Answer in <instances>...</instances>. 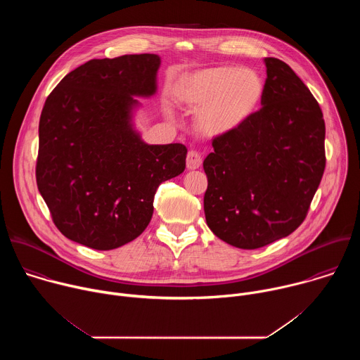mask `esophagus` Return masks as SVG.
Segmentation results:
<instances>
[{"label":"esophagus","instance_id":"34e87169","mask_svg":"<svg viewBox=\"0 0 360 360\" xmlns=\"http://www.w3.org/2000/svg\"><path fill=\"white\" fill-rule=\"evenodd\" d=\"M200 165H202V157L196 150H189L188 157H186V168L193 171V169L200 168Z\"/></svg>","mask_w":360,"mask_h":360}]
</instances>
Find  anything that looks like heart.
I'll use <instances>...</instances> for the list:
<instances>
[{"label": "heart", "instance_id": "obj_1", "mask_svg": "<svg viewBox=\"0 0 360 360\" xmlns=\"http://www.w3.org/2000/svg\"><path fill=\"white\" fill-rule=\"evenodd\" d=\"M172 94L181 105L198 108V131L217 138L236 131L256 112L265 94V82L250 68L219 65L182 75Z\"/></svg>", "mask_w": 360, "mask_h": 360}]
</instances>
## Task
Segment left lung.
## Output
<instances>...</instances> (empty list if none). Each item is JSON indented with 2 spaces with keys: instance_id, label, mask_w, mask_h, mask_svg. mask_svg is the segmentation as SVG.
<instances>
[{
  "instance_id": "8db88e82",
  "label": "left lung",
  "mask_w": 360,
  "mask_h": 360,
  "mask_svg": "<svg viewBox=\"0 0 360 360\" xmlns=\"http://www.w3.org/2000/svg\"><path fill=\"white\" fill-rule=\"evenodd\" d=\"M265 65L262 108L217 136L203 161L207 224L240 249L290 235L304 221L326 164L318 101L286 63L271 57Z\"/></svg>"
}]
</instances>
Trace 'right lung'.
<instances>
[{"label": "right lung", "mask_w": 360, "mask_h": 360, "mask_svg": "<svg viewBox=\"0 0 360 360\" xmlns=\"http://www.w3.org/2000/svg\"><path fill=\"white\" fill-rule=\"evenodd\" d=\"M160 65L155 54L91 60L45 101L37 185L56 226L77 243L110 250L138 238L158 186L185 169V145H148L132 122L135 96L157 92Z\"/></svg>", "instance_id": "1"}]
</instances>
